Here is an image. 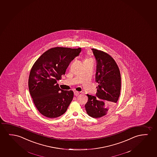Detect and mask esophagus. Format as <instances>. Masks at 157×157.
<instances>
[{"instance_id": "esophagus-1", "label": "esophagus", "mask_w": 157, "mask_h": 157, "mask_svg": "<svg viewBox=\"0 0 157 157\" xmlns=\"http://www.w3.org/2000/svg\"><path fill=\"white\" fill-rule=\"evenodd\" d=\"M79 94V93L77 92V91H75V92H74V95H75V96H78V95Z\"/></svg>"}]
</instances>
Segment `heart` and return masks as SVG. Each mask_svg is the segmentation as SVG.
Listing matches in <instances>:
<instances>
[{"label": "heart", "instance_id": "heart-1", "mask_svg": "<svg viewBox=\"0 0 157 157\" xmlns=\"http://www.w3.org/2000/svg\"><path fill=\"white\" fill-rule=\"evenodd\" d=\"M87 59H86V60H87Z\"/></svg>", "mask_w": 157, "mask_h": 157}]
</instances>
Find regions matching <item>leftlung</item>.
Returning a JSON list of instances; mask_svg holds the SVG:
<instances>
[{
    "instance_id": "obj_1",
    "label": "left lung",
    "mask_w": 157,
    "mask_h": 157,
    "mask_svg": "<svg viewBox=\"0 0 157 157\" xmlns=\"http://www.w3.org/2000/svg\"><path fill=\"white\" fill-rule=\"evenodd\" d=\"M97 60L95 81L96 96L87 94L88 101L85 105L86 112L93 118H100L107 114L110 108L116 103L120 97L121 77L116 62L105 52L92 49Z\"/></svg>"
}]
</instances>
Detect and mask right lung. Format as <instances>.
Instances as JSON below:
<instances>
[{"label": "right lung", "instance_id": "add662e5", "mask_svg": "<svg viewBox=\"0 0 157 157\" xmlns=\"http://www.w3.org/2000/svg\"><path fill=\"white\" fill-rule=\"evenodd\" d=\"M81 48H52L44 52L33 65L28 87L35 107L43 116L54 118L62 115L72 100V90H64L57 81L64 75Z\"/></svg>", "mask_w": 157, "mask_h": 157}]
</instances>
